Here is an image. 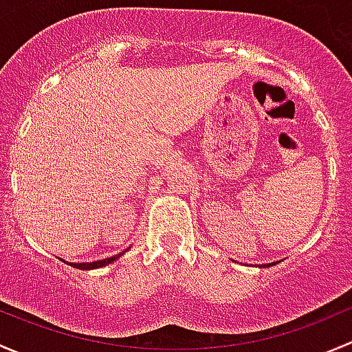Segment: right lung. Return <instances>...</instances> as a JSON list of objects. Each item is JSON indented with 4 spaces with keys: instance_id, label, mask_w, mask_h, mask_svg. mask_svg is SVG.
<instances>
[{
    "instance_id": "1",
    "label": "right lung",
    "mask_w": 352,
    "mask_h": 352,
    "mask_svg": "<svg viewBox=\"0 0 352 352\" xmlns=\"http://www.w3.org/2000/svg\"><path fill=\"white\" fill-rule=\"evenodd\" d=\"M120 254L113 256V257H107V259L103 261H95V263H78V264H71V266L78 267V270H96V267H101V266H107V264L113 263V261H117Z\"/></svg>"
}]
</instances>
